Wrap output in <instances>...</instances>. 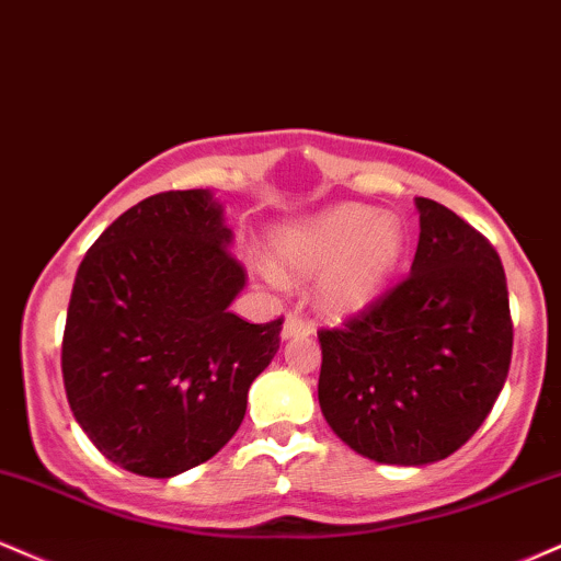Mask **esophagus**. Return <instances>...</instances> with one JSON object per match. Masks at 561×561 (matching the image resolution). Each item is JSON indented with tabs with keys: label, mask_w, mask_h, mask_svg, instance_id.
<instances>
[{
	"label": "esophagus",
	"mask_w": 561,
	"mask_h": 561,
	"mask_svg": "<svg viewBox=\"0 0 561 561\" xmlns=\"http://www.w3.org/2000/svg\"><path fill=\"white\" fill-rule=\"evenodd\" d=\"M314 333V322L301 318V314H288L286 322H283V339H299V335H312Z\"/></svg>",
	"instance_id": "34e87169"
}]
</instances>
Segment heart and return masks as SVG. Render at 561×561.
<instances>
[{"label": "heart", "instance_id": "heart-1", "mask_svg": "<svg viewBox=\"0 0 561 561\" xmlns=\"http://www.w3.org/2000/svg\"><path fill=\"white\" fill-rule=\"evenodd\" d=\"M273 252L280 275H322V307L346 318L370 307L383 294L404 254V228L393 215H378L373 207L344 204L314 220L278 230Z\"/></svg>", "mask_w": 561, "mask_h": 561}]
</instances>
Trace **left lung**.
Segmentation results:
<instances>
[{
    "label": "left lung",
    "instance_id": "left-lung-1",
    "mask_svg": "<svg viewBox=\"0 0 561 561\" xmlns=\"http://www.w3.org/2000/svg\"><path fill=\"white\" fill-rule=\"evenodd\" d=\"M410 275L344 328L318 333V399L333 433L380 465L420 467L465 446L512 362L506 275L496 249L444 204L414 199Z\"/></svg>",
    "mask_w": 561,
    "mask_h": 561
}]
</instances>
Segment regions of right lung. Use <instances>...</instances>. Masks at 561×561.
<instances>
[{"mask_svg": "<svg viewBox=\"0 0 561 561\" xmlns=\"http://www.w3.org/2000/svg\"><path fill=\"white\" fill-rule=\"evenodd\" d=\"M204 188L162 191L117 217L83 256L62 335L72 417L110 462L173 478L239 431L283 318L241 320L247 273Z\"/></svg>", "mask_w": 561, "mask_h": 561, "instance_id": "1", "label": "right lung"}]
</instances>
